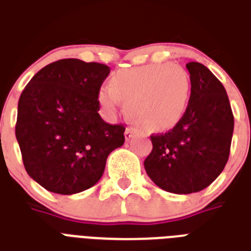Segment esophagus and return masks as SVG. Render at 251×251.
<instances>
[{
	"label": "esophagus",
	"mask_w": 251,
	"mask_h": 251,
	"mask_svg": "<svg viewBox=\"0 0 251 251\" xmlns=\"http://www.w3.org/2000/svg\"><path fill=\"white\" fill-rule=\"evenodd\" d=\"M136 134V130L133 129V127H126V130H125V138L126 140H130L131 137L134 136Z\"/></svg>",
	"instance_id": "34e87169"
}]
</instances>
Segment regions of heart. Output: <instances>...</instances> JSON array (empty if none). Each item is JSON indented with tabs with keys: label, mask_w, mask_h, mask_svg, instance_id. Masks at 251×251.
<instances>
[{
	"label": "heart",
	"mask_w": 251,
	"mask_h": 251,
	"mask_svg": "<svg viewBox=\"0 0 251 251\" xmlns=\"http://www.w3.org/2000/svg\"><path fill=\"white\" fill-rule=\"evenodd\" d=\"M191 79L176 64H147L124 68L98 94L100 107L114 117L121 100L130 120L148 130H167L179 122L188 107Z\"/></svg>",
	"instance_id": "obj_1"
}]
</instances>
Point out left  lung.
Wrapping results in <instances>:
<instances>
[{
	"label": "left lung",
	"instance_id": "obj_1",
	"mask_svg": "<svg viewBox=\"0 0 251 251\" xmlns=\"http://www.w3.org/2000/svg\"><path fill=\"white\" fill-rule=\"evenodd\" d=\"M191 97L183 118L165 134L151 136L144 167L156 185L172 194L199 192L222 174L230 154L234 115L219 79L203 64L187 63Z\"/></svg>",
	"mask_w": 251,
	"mask_h": 251
}]
</instances>
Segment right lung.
<instances>
[{
    "instance_id": "obj_1",
    "label": "right lung",
    "mask_w": 251,
    "mask_h": 251,
    "mask_svg": "<svg viewBox=\"0 0 251 251\" xmlns=\"http://www.w3.org/2000/svg\"><path fill=\"white\" fill-rule=\"evenodd\" d=\"M110 67L62 59L36 74L19 99L16 138L36 183L72 195L102 177L106 160L125 142V126L104 122L98 94Z\"/></svg>"
}]
</instances>
